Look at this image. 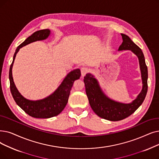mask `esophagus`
Instances as JSON below:
<instances>
[{
	"label": "esophagus",
	"mask_w": 159,
	"mask_h": 159,
	"mask_svg": "<svg viewBox=\"0 0 159 159\" xmlns=\"http://www.w3.org/2000/svg\"><path fill=\"white\" fill-rule=\"evenodd\" d=\"M80 71H81V75H82V77H84V76L89 72V70L87 67H84L81 68Z\"/></svg>",
	"instance_id": "esophagus-1"
}]
</instances>
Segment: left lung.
<instances>
[{"label":"left lung","instance_id":"left-lung-1","mask_svg":"<svg viewBox=\"0 0 159 159\" xmlns=\"http://www.w3.org/2000/svg\"><path fill=\"white\" fill-rule=\"evenodd\" d=\"M123 42L119 47V51L130 50L139 59L142 73L143 88L137 98L129 104H123L115 102L108 98L103 93L98 82L91 74H86L84 82L88 101L93 112L101 118L110 121H120L133 114L142 104L148 92V67L145 61L143 52L130 38L124 34H121Z\"/></svg>","mask_w":159,"mask_h":159}]
</instances>
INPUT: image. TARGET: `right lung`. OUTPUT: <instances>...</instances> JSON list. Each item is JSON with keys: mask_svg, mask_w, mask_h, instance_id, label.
<instances>
[{"mask_svg": "<svg viewBox=\"0 0 159 159\" xmlns=\"http://www.w3.org/2000/svg\"><path fill=\"white\" fill-rule=\"evenodd\" d=\"M50 34L49 29L36 31L30 36L27 38L25 41L20 44L13 55L12 63L10 67L9 79L10 91L16 102L29 116L36 118H49L58 115L64 109L70 94L71 89L75 80L80 77V70H75L69 73L62 83L52 95L48 98L39 101H30L25 99L20 94L17 89L12 77V66L14 62L16 54L20 48L29 44L34 41L46 39Z\"/></svg>", "mask_w": 159, "mask_h": 159, "instance_id": "add662e5", "label": "right lung"}]
</instances>
